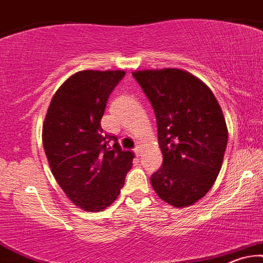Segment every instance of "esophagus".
<instances>
[{
    "label": "esophagus",
    "mask_w": 263,
    "mask_h": 263,
    "mask_svg": "<svg viewBox=\"0 0 263 263\" xmlns=\"http://www.w3.org/2000/svg\"><path fill=\"white\" fill-rule=\"evenodd\" d=\"M135 153H136V155H137V156H141V155L143 154V147H142V144H138L137 147L135 148Z\"/></svg>",
    "instance_id": "esophagus-1"
}]
</instances>
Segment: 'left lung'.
<instances>
[{
  "label": "left lung",
  "mask_w": 263,
  "mask_h": 263,
  "mask_svg": "<svg viewBox=\"0 0 263 263\" xmlns=\"http://www.w3.org/2000/svg\"><path fill=\"white\" fill-rule=\"evenodd\" d=\"M156 116L164 161L151 177L160 199L175 208L195 204L220 174L228 129L210 88L191 72L166 68L132 72Z\"/></svg>",
  "instance_id": "obj_1"
}]
</instances>
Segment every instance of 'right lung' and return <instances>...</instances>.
Returning a JSON list of instances; mask_svg holds the SVG:
<instances>
[{
  "label": "right lung",
  "mask_w": 263,
  "mask_h": 263,
  "mask_svg": "<svg viewBox=\"0 0 263 263\" xmlns=\"http://www.w3.org/2000/svg\"><path fill=\"white\" fill-rule=\"evenodd\" d=\"M124 76V70L78 71L54 93L43 121L52 174L85 211H103L114 202L132 167L134 153L122 151L118 138L103 134L101 126L109 96Z\"/></svg>",
  "instance_id": "1"
}]
</instances>
